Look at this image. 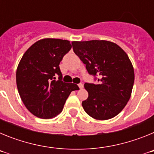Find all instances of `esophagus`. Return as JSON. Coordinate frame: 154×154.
I'll return each mask as SVG.
<instances>
[{"mask_svg":"<svg viewBox=\"0 0 154 154\" xmlns=\"http://www.w3.org/2000/svg\"><path fill=\"white\" fill-rule=\"evenodd\" d=\"M78 85H79V89H82V88H83V85H82V83L79 84Z\"/></svg>","mask_w":154,"mask_h":154,"instance_id":"obj_1","label":"esophagus"}]
</instances>
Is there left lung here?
I'll list each match as a JSON object with an SVG mask.
<instances>
[{"instance_id":"obj_1","label":"left lung","mask_w":154,"mask_h":154,"mask_svg":"<svg viewBox=\"0 0 154 154\" xmlns=\"http://www.w3.org/2000/svg\"><path fill=\"white\" fill-rule=\"evenodd\" d=\"M73 51L88 72L99 75V84L85 83L89 96L82 103L87 114L106 120L127 104L134 83V69L127 54L118 45L105 40L72 42Z\"/></svg>"}]
</instances>
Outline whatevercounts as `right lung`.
<instances>
[{
    "mask_svg": "<svg viewBox=\"0 0 154 154\" xmlns=\"http://www.w3.org/2000/svg\"><path fill=\"white\" fill-rule=\"evenodd\" d=\"M71 48L69 41L41 39L24 52L19 62L17 90L25 107L37 117H55L62 111L71 92L79 89L76 84L62 81L59 64Z\"/></svg>",
    "mask_w": 154,
    "mask_h": 154,
    "instance_id": "1",
    "label": "right lung"
}]
</instances>
